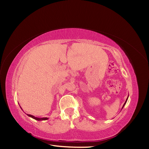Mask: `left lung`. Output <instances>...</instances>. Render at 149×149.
Returning <instances> with one entry per match:
<instances>
[{
  "instance_id": "left-lung-1",
  "label": "left lung",
  "mask_w": 149,
  "mask_h": 149,
  "mask_svg": "<svg viewBox=\"0 0 149 149\" xmlns=\"http://www.w3.org/2000/svg\"><path fill=\"white\" fill-rule=\"evenodd\" d=\"M128 97H129V96H128ZM127 99H128V97L127 98V99H126V100H125V103H124V104H123V107H122V108H123V107H124V106H125V104H126V102H127Z\"/></svg>"
}]
</instances>
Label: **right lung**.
<instances>
[{
  "mask_svg": "<svg viewBox=\"0 0 149 149\" xmlns=\"http://www.w3.org/2000/svg\"><path fill=\"white\" fill-rule=\"evenodd\" d=\"M27 115L28 116L31 117V118H33V119L36 120H38V121L47 120L49 119V118H37V117H35V116H32V115H31V114H27Z\"/></svg>",
  "mask_w": 149,
  "mask_h": 149,
  "instance_id": "obj_1",
  "label": "right lung"
}]
</instances>
